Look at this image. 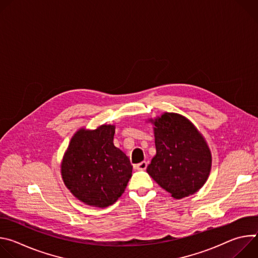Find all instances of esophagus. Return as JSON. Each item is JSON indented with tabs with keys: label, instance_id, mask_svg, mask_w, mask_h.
Here are the masks:
<instances>
[{
	"label": "esophagus",
	"instance_id": "34e87169",
	"mask_svg": "<svg viewBox=\"0 0 258 258\" xmlns=\"http://www.w3.org/2000/svg\"><path fill=\"white\" fill-rule=\"evenodd\" d=\"M147 165H148V163H147L146 161H142V162H140L139 164L136 165V168L138 170H145L147 168Z\"/></svg>",
	"mask_w": 258,
	"mask_h": 258
}]
</instances>
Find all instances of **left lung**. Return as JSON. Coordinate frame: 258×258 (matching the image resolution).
Segmentation results:
<instances>
[{
  "instance_id": "1",
  "label": "left lung",
  "mask_w": 258,
  "mask_h": 258,
  "mask_svg": "<svg viewBox=\"0 0 258 258\" xmlns=\"http://www.w3.org/2000/svg\"><path fill=\"white\" fill-rule=\"evenodd\" d=\"M149 121L154 125L156 155L147 172L174 199L195 194L211 170V152L204 137L177 113L164 112Z\"/></svg>"
}]
</instances>
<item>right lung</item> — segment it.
Returning a JSON list of instances; mask_svg holds the SVG:
<instances>
[{"label":"right lung","mask_w":258,"mask_h":258,"mask_svg":"<svg viewBox=\"0 0 258 258\" xmlns=\"http://www.w3.org/2000/svg\"><path fill=\"white\" fill-rule=\"evenodd\" d=\"M114 124L80 128L61 161L64 185L81 202L99 208L112 205L132 177L127 156L113 144Z\"/></svg>","instance_id":"right-lung-1"}]
</instances>
